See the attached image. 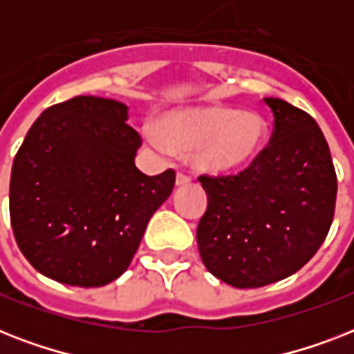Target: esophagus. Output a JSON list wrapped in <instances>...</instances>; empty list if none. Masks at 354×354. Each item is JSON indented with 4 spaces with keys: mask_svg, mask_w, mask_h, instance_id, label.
Wrapping results in <instances>:
<instances>
[{
    "mask_svg": "<svg viewBox=\"0 0 354 354\" xmlns=\"http://www.w3.org/2000/svg\"><path fill=\"white\" fill-rule=\"evenodd\" d=\"M189 183H191V178H189L187 174H182V172H178L176 187H185V185H189Z\"/></svg>",
    "mask_w": 354,
    "mask_h": 354,
    "instance_id": "34e87169",
    "label": "esophagus"
}]
</instances>
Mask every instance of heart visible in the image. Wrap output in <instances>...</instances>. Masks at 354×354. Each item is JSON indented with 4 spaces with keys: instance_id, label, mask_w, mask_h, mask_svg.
Here are the masks:
<instances>
[{
    "instance_id": "obj_1",
    "label": "heart",
    "mask_w": 354,
    "mask_h": 354,
    "mask_svg": "<svg viewBox=\"0 0 354 354\" xmlns=\"http://www.w3.org/2000/svg\"><path fill=\"white\" fill-rule=\"evenodd\" d=\"M141 136L160 154L176 150L189 154L196 171L226 176L255 161L268 138V124L257 112L204 104L172 110L160 122L147 121Z\"/></svg>"
}]
</instances>
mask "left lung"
I'll use <instances>...</instances> for the list:
<instances>
[{
    "instance_id": "obj_1",
    "label": "left lung",
    "mask_w": 354,
    "mask_h": 354,
    "mask_svg": "<svg viewBox=\"0 0 354 354\" xmlns=\"http://www.w3.org/2000/svg\"><path fill=\"white\" fill-rule=\"evenodd\" d=\"M270 145L236 176H200L207 209L196 242L211 274L235 288L281 281L314 257L333 224L336 172L318 122L283 99Z\"/></svg>"
}]
</instances>
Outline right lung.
I'll return each mask as SVG.
<instances>
[{
    "label": "right lung",
    "mask_w": 354,
    "mask_h": 354,
    "mask_svg": "<svg viewBox=\"0 0 354 354\" xmlns=\"http://www.w3.org/2000/svg\"><path fill=\"white\" fill-rule=\"evenodd\" d=\"M128 108L79 95L35 121L10 172V224L25 259L71 286H104L124 274L150 216L176 174L147 176L133 158Z\"/></svg>",
    "instance_id": "obj_1"
}]
</instances>
